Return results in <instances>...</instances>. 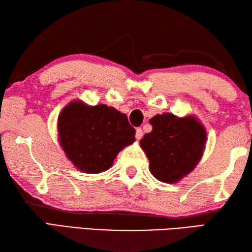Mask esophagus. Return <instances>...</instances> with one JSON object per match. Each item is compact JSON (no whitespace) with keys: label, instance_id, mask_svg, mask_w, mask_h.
Masks as SVG:
<instances>
[{"label":"esophagus","instance_id":"1","mask_svg":"<svg viewBox=\"0 0 252 252\" xmlns=\"http://www.w3.org/2000/svg\"><path fill=\"white\" fill-rule=\"evenodd\" d=\"M135 137H136V140H141V138L143 137V131H142V129H137L136 130Z\"/></svg>","mask_w":252,"mask_h":252}]
</instances>
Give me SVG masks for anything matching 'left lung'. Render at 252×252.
Wrapping results in <instances>:
<instances>
[{
    "label": "left lung",
    "mask_w": 252,
    "mask_h": 252,
    "mask_svg": "<svg viewBox=\"0 0 252 252\" xmlns=\"http://www.w3.org/2000/svg\"><path fill=\"white\" fill-rule=\"evenodd\" d=\"M149 123L152 132L140 141L149 160V171L160 182L178 183L201 160L207 143L206 127L194 115L179 117L171 112L154 116Z\"/></svg>",
    "instance_id": "left-lung-1"
}]
</instances>
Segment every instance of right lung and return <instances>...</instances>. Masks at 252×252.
<instances>
[{
	"label": "right lung",
	"instance_id": "obj_1",
	"mask_svg": "<svg viewBox=\"0 0 252 252\" xmlns=\"http://www.w3.org/2000/svg\"><path fill=\"white\" fill-rule=\"evenodd\" d=\"M58 143L74 168L84 173L105 172L123 148L135 142V130L125 114L111 106L73 99L57 119Z\"/></svg>",
	"mask_w": 252,
	"mask_h": 252
}]
</instances>
